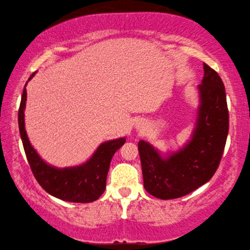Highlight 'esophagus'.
I'll return each instance as SVG.
<instances>
[{"instance_id": "1", "label": "esophagus", "mask_w": 250, "mask_h": 250, "mask_svg": "<svg viewBox=\"0 0 250 250\" xmlns=\"http://www.w3.org/2000/svg\"><path fill=\"white\" fill-rule=\"evenodd\" d=\"M143 125H145V122H143L142 120H139L138 122H137V128H143Z\"/></svg>"}]
</instances>
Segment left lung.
Returning a JSON list of instances; mask_svg holds the SVG:
<instances>
[{
	"mask_svg": "<svg viewBox=\"0 0 250 250\" xmlns=\"http://www.w3.org/2000/svg\"><path fill=\"white\" fill-rule=\"evenodd\" d=\"M198 84L200 104L191 140L166 156L150 143L139 141L143 185L161 200L188 195L208 182L221 162L229 128L225 87L208 65Z\"/></svg>",
	"mask_w": 250,
	"mask_h": 250,
	"instance_id": "obj_1",
	"label": "left lung"
}]
</instances>
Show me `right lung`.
<instances>
[{
  "mask_svg": "<svg viewBox=\"0 0 250 250\" xmlns=\"http://www.w3.org/2000/svg\"><path fill=\"white\" fill-rule=\"evenodd\" d=\"M34 75L35 73L31 75L28 80H31ZM25 87L19 109V128L25 154L39 184L50 195L62 201L90 203L98 200L105 189V181H107L112 156L118 149L125 145V138L101 143L91 158L82 166L64 168L49 166L32 146L25 130L24 110L26 105Z\"/></svg>",
  "mask_w": 250,
  "mask_h": 250,
  "instance_id": "right-lung-1",
  "label": "right lung"
}]
</instances>
